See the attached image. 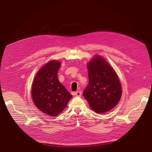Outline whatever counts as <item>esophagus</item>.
<instances>
[{"mask_svg": "<svg viewBox=\"0 0 152 152\" xmlns=\"http://www.w3.org/2000/svg\"><path fill=\"white\" fill-rule=\"evenodd\" d=\"M76 96H77V97H80L81 96V91H76Z\"/></svg>", "mask_w": 152, "mask_h": 152, "instance_id": "esophagus-1", "label": "esophagus"}]
</instances>
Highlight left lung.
<instances>
[{
    "label": "left lung",
    "instance_id": "8db88e82",
    "mask_svg": "<svg viewBox=\"0 0 152 152\" xmlns=\"http://www.w3.org/2000/svg\"><path fill=\"white\" fill-rule=\"evenodd\" d=\"M89 84L83 96L96 113L113 109L119 102L122 88L115 71L102 57L96 56L88 63Z\"/></svg>",
    "mask_w": 152,
    "mask_h": 152
}]
</instances>
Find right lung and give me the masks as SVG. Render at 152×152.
Masks as SVG:
<instances>
[{"mask_svg": "<svg viewBox=\"0 0 152 152\" xmlns=\"http://www.w3.org/2000/svg\"><path fill=\"white\" fill-rule=\"evenodd\" d=\"M61 63L52 60L37 73L31 87V97L37 107L51 116L57 115L66 108L72 97L58 79Z\"/></svg>", "mask_w": 152, "mask_h": 152, "instance_id": "add662e5", "label": "right lung"}]
</instances>
